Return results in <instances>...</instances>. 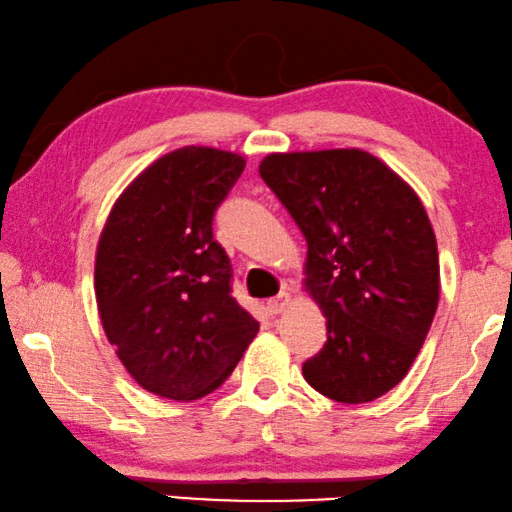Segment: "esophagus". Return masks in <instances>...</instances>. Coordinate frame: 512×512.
Returning a JSON list of instances; mask_svg holds the SVG:
<instances>
[{
  "label": "esophagus",
  "instance_id": "esophagus-1",
  "mask_svg": "<svg viewBox=\"0 0 512 512\" xmlns=\"http://www.w3.org/2000/svg\"><path fill=\"white\" fill-rule=\"evenodd\" d=\"M287 304H290V294H287V292H280V294H276V297H273V299L266 301V308H269V313L278 315V313H283V311H285Z\"/></svg>",
  "mask_w": 512,
  "mask_h": 512
}]
</instances>
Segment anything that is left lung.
Masks as SVG:
<instances>
[{
	"label": "left lung",
	"mask_w": 512,
	"mask_h": 512,
	"mask_svg": "<svg viewBox=\"0 0 512 512\" xmlns=\"http://www.w3.org/2000/svg\"><path fill=\"white\" fill-rule=\"evenodd\" d=\"M259 176L306 236L304 285L327 318L306 383L341 403L383 397L415 362L441 292L420 197L357 148L273 153Z\"/></svg>",
	"instance_id": "1"
}]
</instances>
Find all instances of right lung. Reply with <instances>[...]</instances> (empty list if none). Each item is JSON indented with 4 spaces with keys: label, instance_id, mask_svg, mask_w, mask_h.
I'll return each instance as SVG.
<instances>
[{
    "label": "right lung",
    "instance_id": "obj_1",
    "mask_svg": "<svg viewBox=\"0 0 512 512\" xmlns=\"http://www.w3.org/2000/svg\"><path fill=\"white\" fill-rule=\"evenodd\" d=\"M246 167L229 150L185 146L160 157L115 201L95 259L106 338L129 376L164 399L225 383L259 331L232 297V264L213 215Z\"/></svg>",
    "mask_w": 512,
    "mask_h": 512
}]
</instances>
